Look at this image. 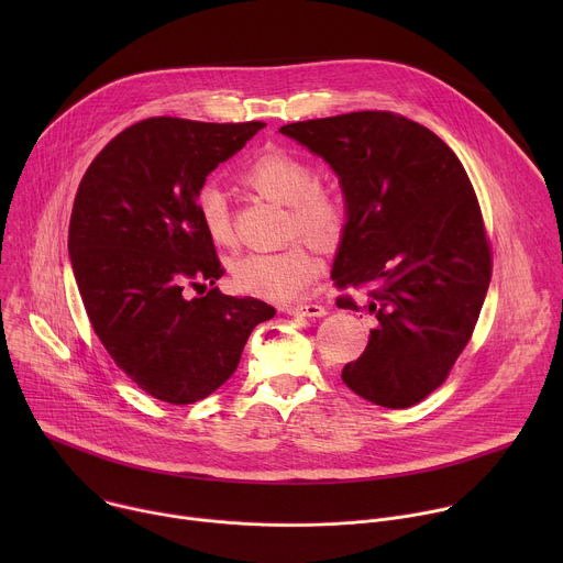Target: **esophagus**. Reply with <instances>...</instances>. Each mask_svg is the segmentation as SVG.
<instances>
[{
  "label": "esophagus",
  "mask_w": 563,
  "mask_h": 563,
  "mask_svg": "<svg viewBox=\"0 0 563 563\" xmlns=\"http://www.w3.org/2000/svg\"><path fill=\"white\" fill-rule=\"evenodd\" d=\"M285 313H291V316H313V318H320L325 316L328 309L323 305H316V302H305V305H285L283 307Z\"/></svg>",
  "instance_id": "esophagus-1"
}]
</instances>
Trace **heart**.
Returning a JSON list of instances; mask_svg holds the SVG:
<instances>
[{
	"instance_id": "obj_1",
	"label": "heart",
	"mask_w": 563,
	"mask_h": 563,
	"mask_svg": "<svg viewBox=\"0 0 563 563\" xmlns=\"http://www.w3.org/2000/svg\"><path fill=\"white\" fill-rule=\"evenodd\" d=\"M250 189L258 196L287 205L285 233H307L320 245H334L347 224V198L341 187L318 183L309 159L269 146L258 153L240 172ZM198 213L211 243L222 250H233L238 235L224 194L216 187H205L198 196ZM323 274L316 247L305 238L291 240L278 252H256L233 265V283L240 291L265 300L289 302L300 298Z\"/></svg>"
}]
</instances>
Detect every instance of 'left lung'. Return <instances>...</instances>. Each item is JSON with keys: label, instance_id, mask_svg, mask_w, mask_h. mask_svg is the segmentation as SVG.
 Listing matches in <instances>:
<instances>
[{"label": "left lung", "instance_id": "left-lung-1", "mask_svg": "<svg viewBox=\"0 0 563 563\" xmlns=\"http://www.w3.org/2000/svg\"><path fill=\"white\" fill-rule=\"evenodd\" d=\"M341 178L347 224L334 261L339 289H365L376 320L345 385L369 404L412 408L445 383L472 339L493 276L474 187L454 151L391 111H354L280 126Z\"/></svg>", "mask_w": 563, "mask_h": 563}]
</instances>
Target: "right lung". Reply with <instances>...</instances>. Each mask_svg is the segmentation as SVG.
<instances>
[{
  "label": "right lung",
  "mask_w": 563,
  "mask_h": 563,
  "mask_svg": "<svg viewBox=\"0 0 563 563\" xmlns=\"http://www.w3.org/2000/svg\"><path fill=\"white\" fill-rule=\"evenodd\" d=\"M265 124L148 118L118 133L77 187L68 254L91 325L146 394L189 406L238 367L252 330L276 309L211 287L222 274L198 196L207 176Z\"/></svg>",
  "instance_id": "add662e5"
}]
</instances>
